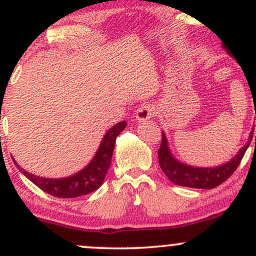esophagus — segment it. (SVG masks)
Listing matches in <instances>:
<instances>
[{
  "mask_svg": "<svg viewBox=\"0 0 256 256\" xmlns=\"http://www.w3.org/2000/svg\"><path fill=\"white\" fill-rule=\"evenodd\" d=\"M155 114H156V108H155L154 106L150 104H144L140 106V107L137 108L134 116H136V119L138 120V122H146V120L152 118Z\"/></svg>",
  "mask_w": 256,
  "mask_h": 256,
  "instance_id": "34e87169",
  "label": "esophagus"
}]
</instances>
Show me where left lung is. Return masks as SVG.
<instances>
[{"label": "left lung", "mask_w": 256, "mask_h": 256, "mask_svg": "<svg viewBox=\"0 0 256 256\" xmlns=\"http://www.w3.org/2000/svg\"><path fill=\"white\" fill-rule=\"evenodd\" d=\"M252 131L249 134L248 143L243 146L240 150L228 162L216 167H194L185 165V164L178 161L177 158L173 156L171 150H170L166 134L165 132H162L161 144L158 152V165H160L162 172L167 176V178L176 185L196 188V189H213V188L224 183L226 179L236 171L243 156H244L246 150L248 149L249 144H250Z\"/></svg>", "instance_id": "left-lung-1"}]
</instances>
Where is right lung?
Listing matches in <instances>:
<instances>
[{"label":"right lung","mask_w":256,"mask_h":256,"mask_svg":"<svg viewBox=\"0 0 256 256\" xmlns=\"http://www.w3.org/2000/svg\"><path fill=\"white\" fill-rule=\"evenodd\" d=\"M125 128L126 122H120L119 124L114 125L106 132L98 150L92 160L90 161L89 165L71 177L58 179L38 177V176L32 174L22 168L16 162V160L13 161L26 178L30 179L32 183L49 195L61 198H72L86 195V194L95 192L104 183L106 174L110 166L116 140Z\"/></svg>","instance_id":"1"}]
</instances>
